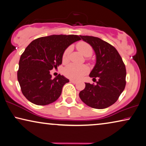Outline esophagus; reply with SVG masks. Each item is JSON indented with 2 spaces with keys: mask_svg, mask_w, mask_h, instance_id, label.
<instances>
[{
  "mask_svg": "<svg viewBox=\"0 0 146 146\" xmlns=\"http://www.w3.org/2000/svg\"><path fill=\"white\" fill-rule=\"evenodd\" d=\"M70 82H72V83H73V84H76L77 82V80H73V79H71Z\"/></svg>",
  "mask_w": 146,
  "mask_h": 146,
  "instance_id": "34e87169",
  "label": "esophagus"
}]
</instances>
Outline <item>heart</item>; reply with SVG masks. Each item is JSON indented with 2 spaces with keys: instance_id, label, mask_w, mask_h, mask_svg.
Here are the masks:
<instances>
[{
  "instance_id": "obj_1",
  "label": "heart",
  "mask_w": 146,
  "mask_h": 146,
  "mask_svg": "<svg viewBox=\"0 0 146 146\" xmlns=\"http://www.w3.org/2000/svg\"><path fill=\"white\" fill-rule=\"evenodd\" d=\"M77 49L79 50L82 55L85 57H90L92 56L93 53V49L91 46L83 41L79 42L77 43ZM71 52V48L69 47L64 51V54H63V60L64 62L68 60L69 55ZM88 67L85 66H77L75 64H70L67 66L66 68L64 69V75L66 76L67 77L71 79L77 80L81 78L82 76L88 72Z\"/></svg>"
}]
</instances>
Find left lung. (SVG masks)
<instances>
[{
    "mask_svg": "<svg viewBox=\"0 0 146 146\" xmlns=\"http://www.w3.org/2000/svg\"><path fill=\"white\" fill-rule=\"evenodd\" d=\"M80 36L95 52L96 64L89 76L98 80L96 84L85 82L79 97L89 107L107 108L116 102L125 88V66L119 52L108 42L92 36Z\"/></svg>",
    "mask_w": 146,
    "mask_h": 146,
    "instance_id": "left-lung-1",
    "label": "left lung"
}]
</instances>
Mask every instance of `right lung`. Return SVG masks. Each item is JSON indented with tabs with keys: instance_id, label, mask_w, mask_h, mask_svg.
Instances as JSON below:
<instances>
[{
	"instance_id": "1",
	"label": "right lung",
	"mask_w": 146,
	"mask_h": 146,
	"mask_svg": "<svg viewBox=\"0 0 146 146\" xmlns=\"http://www.w3.org/2000/svg\"><path fill=\"white\" fill-rule=\"evenodd\" d=\"M80 40L75 35H52L36 38L27 46L19 59L17 80L28 100L45 106L59 98L69 80L60 74L52 79L50 71L62 64L67 48Z\"/></svg>"
}]
</instances>
